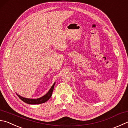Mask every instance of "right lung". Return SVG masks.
Returning <instances> with one entry per match:
<instances>
[{
  "label": "right lung",
  "mask_w": 128,
  "mask_h": 128,
  "mask_svg": "<svg viewBox=\"0 0 128 128\" xmlns=\"http://www.w3.org/2000/svg\"><path fill=\"white\" fill-rule=\"evenodd\" d=\"M55 85V82L54 84V85L52 86L51 88L50 89V90L48 91L47 94H46L44 96H42L40 98H23L22 96H20L18 95V94H16L17 95V96L19 98L24 102L28 104H32V105H36V104H42L44 103L45 102H46L51 97V96L52 95V92H53V90H54V88Z\"/></svg>",
  "instance_id": "add662e5"
}]
</instances>
